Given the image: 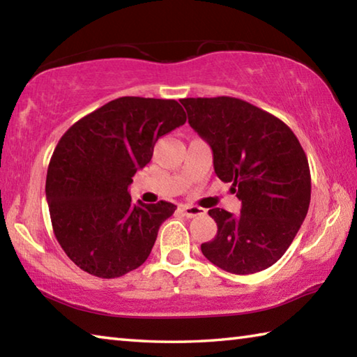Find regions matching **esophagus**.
Wrapping results in <instances>:
<instances>
[{
  "mask_svg": "<svg viewBox=\"0 0 357 357\" xmlns=\"http://www.w3.org/2000/svg\"><path fill=\"white\" fill-rule=\"evenodd\" d=\"M181 211H183L184 215H187V217H198V215L204 214V209L198 208V206H192V204H184V206L181 208Z\"/></svg>",
  "mask_w": 357,
  "mask_h": 357,
  "instance_id": "34e87169",
  "label": "esophagus"
}]
</instances>
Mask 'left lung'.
<instances>
[{
    "instance_id": "8db88e82",
    "label": "left lung",
    "mask_w": 357,
    "mask_h": 357,
    "mask_svg": "<svg viewBox=\"0 0 357 357\" xmlns=\"http://www.w3.org/2000/svg\"><path fill=\"white\" fill-rule=\"evenodd\" d=\"M190 128L213 149L214 172L241 200V214L209 209L217 223L202 244L211 263L231 274H253L287 252L310 204V170L293 130L236 98L181 99Z\"/></svg>"
}]
</instances>
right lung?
<instances>
[{"label":"right lung","instance_id":"obj_1","mask_svg":"<svg viewBox=\"0 0 357 357\" xmlns=\"http://www.w3.org/2000/svg\"><path fill=\"white\" fill-rule=\"evenodd\" d=\"M176 100L119 98L86 114L58 142L45 195L59 245L84 273L114 279L142 266L176 206L132 202V176L155 142L185 123Z\"/></svg>","mask_w":357,"mask_h":357}]
</instances>
